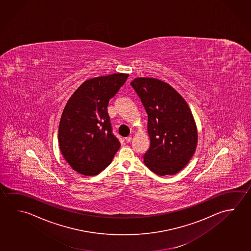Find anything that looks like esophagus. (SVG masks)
Segmentation results:
<instances>
[{
  "label": "esophagus",
  "mask_w": 251,
  "mask_h": 251,
  "mask_svg": "<svg viewBox=\"0 0 251 251\" xmlns=\"http://www.w3.org/2000/svg\"><path fill=\"white\" fill-rule=\"evenodd\" d=\"M125 140H126V142H127V143H129V142H130V141L132 140L131 136H127V137H126V138H125Z\"/></svg>",
  "instance_id": "1"
}]
</instances>
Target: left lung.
Returning <instances> with one entry per match:
<instances>
[{"mask_svg": "<svg viewBox=\"0 0 251 251\" xmlns=\"http://www.w3.org/2000/svg\"><path fill=\"white\" fill-rule=\"evenodd\" d=\"M130 84L148 115L150 148L144 163L158 176H173L192 158L198 128L184 99L170 84L152 77H136Z\"/></svg>", "mask_w": 251, "mask_h": 251, "instance_id": "obj_1", "label": "left lung"}]
</instances>
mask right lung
<instances>
[{"label": "right lung", "mask_w": 251, "mask_h": 251, "mask_svg": "<svg viewBox=\"0 0 251 251\" xmlns=\"http://www.w3.org/2000/svg\"><path fill=\"white\" fill-rule=\"evenodd\" d=\"M128 74L116 73L84 81L67 102L59 124L60 150L68 164L83 176H97L121 147L112 133L109 100Z\"/></svg>", "instance_id": "1"}]
</instances>
